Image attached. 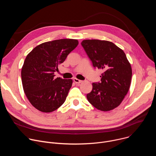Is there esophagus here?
Returning a JSON list of instances; mask_svg holds the SVG:
<instances>
[{
  "instance_id": "esophagus-1",
  "label": "esophagus",
  "mask_w": 156,
  "mask_h": 156,
  "mask_svg": "<svg viewBox=\"0 0 156 156\" xmlns=\"http://www.w3.org/2000/svg\"><path fill=\"white\" fill-rule=\"evenodd\" d=\"M73 81H74L75 83H77V84H80V83H82V81H81V80H80L77 79V78H74V79H73Z\"/></svg>"
}]
</instances>
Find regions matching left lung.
<instances>
[{
	"instance_id": "left-lung-1",
	"label": "left lung",
	"mask_w": 156,
	"mask_h": 156,
	"mask_svg": "<svg viewBox=\"0 0 156 156\" xmlns=\"http://www.w3.org/2000/svg\"><path fill=\"white\" fill-rule=\"evenodd\" d=\"M81 45L94 67L103 71L101 83H93V90L86 96L94 107L104 112L117 107L128 93L132 69L122 49L113 42L98 39H86Z\"/></svg>"
}]
</instances>
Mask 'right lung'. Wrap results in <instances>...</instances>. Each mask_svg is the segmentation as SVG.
<instances>
[{"label":"right lung","mask_w":156,"mask_h":156,"mask_svg":"<svg viewBox=\"0 0 156 156\" xmlns=\"http://www.w3.org/2000/svg\"><path fill=\"white\" fill-rule=\"evenodd\" d=\"M78 44L73 39L48 41L27 55L21 69L22 84L30 102L41 112H52L65 101L73 81L55 78L54 72Z\"/></svg>","instance_id":"1"}]
</instances>
